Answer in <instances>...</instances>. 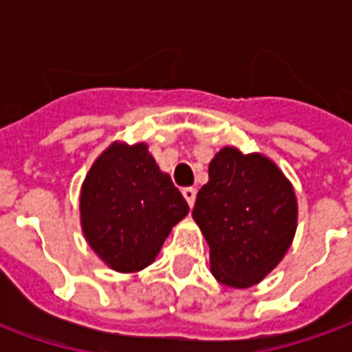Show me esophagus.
Returning a JSON list of instances; mask_svg holds the SVG:
<instances>
[{"label":"esophagus","instance_id":"esophagus-1","mask_svg":"<svg viewBox=\"0 0 352 352\" xmlns=\"http://www.w3.org/2000/svg\"><path fill=\"white\" fill-rule=\"evenodd\" d=\"M183 196L184 199L188 201V206H194V201H196V188H192V186H186L183 188Z\"/></svg>","mask_w":352,"mask_h":352}]
</instances>
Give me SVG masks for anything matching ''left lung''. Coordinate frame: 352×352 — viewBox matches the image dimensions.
Instances as JSON below:
<instances>
[{"label":"left lung","mask_w":352,"mask_h":352,"mask_svg":"<svg viewBox=\"0 0 352 352\" xmlns=\"http://www.w3.org/2000/svg\"><path fill=\"white\" fill-rule=\"evenodd\" d=\"M209 245L214 279L234 288L258 285L292 245L298 199L279 166L260 153L224 146L209 164L192 211Z\"/></svg>","instance_id":"8db88e82"}]
</instances>
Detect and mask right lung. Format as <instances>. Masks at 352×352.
Instances as JSON below:
<instances>
[{"label":"right lung","instance_id":"add662e5","mask_svg":"<svg viewBox=\"0 0 352 352\" xmlns=\"http://www.w3.org/2000/svg\"><path fill=\"white\" fill-rule=\"evenodd\" d=\"M79 211L85 239L101 262L131 273L153 264L188 204L146 143L115 141L85 177Z\"/></svg>","mask_w":352,"mask_h":352}]
</instances>
